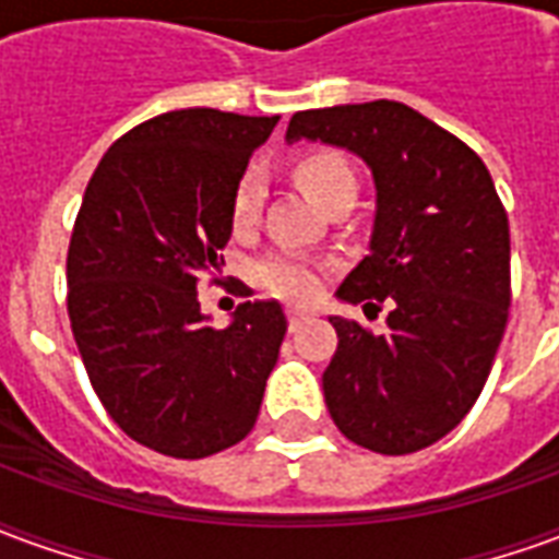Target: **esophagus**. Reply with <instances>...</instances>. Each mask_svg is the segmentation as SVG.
Listing matches in <instances>:
<instances>
[{
  "label": "esophagus",
  "instance_id": "34e87169",
  "mask_svg": "<svg viewBox=\"0 0 559 559\" xmlns=\"http://www.w3.org/2000/svg\"><path fill=\"white\" fill-rule=\"evenodd\" d=\"M302 320H308V311L305 308H287V323H290V329H296Z\"/></svg>",
  "mask_w": 559,
  "mask_h": 559
}]
</instances>
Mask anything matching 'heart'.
I'll return each instance as SVG.
<instances>
[{
  "label": "heart",
  "mask_w": 559,
  "mask_h": 559,
  "mask_svg": "<svg viewBox=\"0 0 559 559\" xmlns=\"http://www.w3.org/2000/svg\"><path fill=\"white\" fill-rule=\"evenodd\" d=\"M296 182L302 185L305 194L317 200L320 206H329L335 197H341L344 191H353L356 194V173L347 164L344 155L338 152H314L296 164ZM263 176L257 170H245L239 176V182L233 188L230 197V224L236 233L251 230L257 224V215H260V206H263ZM257 281L272 290L275 296H284V299H296V302H305L311 299L320 287V275L317 269L299 254H269L266 260L257 263Z\"/></svg>",
  "instance_id": "1"
}]
</instances>
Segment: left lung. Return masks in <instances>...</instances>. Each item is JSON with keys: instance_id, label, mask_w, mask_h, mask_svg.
<instances>
[{"instance_id": "8db88e82", "label": "left lung", "mask_w": 559, "mask_h": 559, "mask_svg": "<svg viewBox=\"0 0 559 559\" xmlns=\"http://www.w3.org/2000/svg\"><path fill=\"white\" fill-rule=\"evenodd\" d=\"M359 155L377 188L368 257L341 302H389L386 332L329 317L338 350L323 395L338 431L380 455H411L464 419L491 374L509 317V218L481 158L401 102L302 110L287 143Z\"/></svg>"}]
</instances>
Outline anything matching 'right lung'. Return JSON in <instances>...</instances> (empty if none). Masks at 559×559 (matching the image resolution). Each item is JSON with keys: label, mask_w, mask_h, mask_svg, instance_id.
<instances>
[{"label": "right lung", "mask_w": 559, "mask_h": 559, "mask_svg": "<svg viewBox=\"0 0 559 559\" xmlns=\"http://www.w3.org/2000/svg\"><path fill=\"white\" fill-rule=\"evenodd\" d=\"M278 116L188 107L104 152L68 245V317L86 374L122 431L206 457L254 428L278 362L281 305L242 302L212 329L197 284L221 266L230 197Z\"/></svg>", "instance_id": "obj_1"}]
</instances>
